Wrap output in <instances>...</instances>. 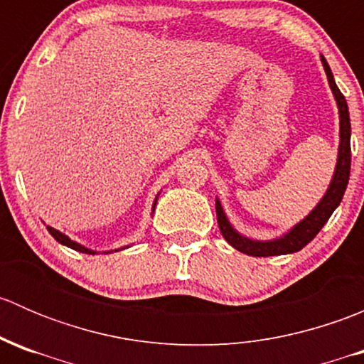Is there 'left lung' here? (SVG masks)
<instances>
[{
  "instance_id": "obj_1",
  "label": "left lung",
  "mask_w": 364,
  "mask_h": 364,
  "mask_svg": "<svg viewBox=\"0 0 364 364\" xmlns=\"http://www.w3.org/2000/svg\"><path fill=\"white\" fill-rule=\"evenodd\" d=\"M322 67H324L326 75H328L329 87L333 91V97L336 100L340 117V144H338V159H336L335 172H333L331 183L328 190L318 200L317 205L304 216L301 222L284 232L282 236L273 237V240H253V237L245 236L240 230L234 229L230 220L227 218L223 205L216 197V218H218V227L222 236L225 237L227 243L234 247L241 253H247L252 257H269V255H287V253L299 252L301 248L306 247L311 240L318 234V230L326 225L329 216L338 208L341 199H343L345 188L348 185V176H350V117H348L347 100L341 95L335 82L331 68H329L326 58L321 54Z\"/></svg>"
}]
</instances>
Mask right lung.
I'll list each match as a JSON object with an SVG mask.
<instances>
[{
    "label": "right lung",
    "instance_id": "1",
    "mask_svg": "<svg viewBox=\"0 0 364 364\" xmlns=\"http://www.w3.org/2000/svg\"><path fill=\"white\" fill-rule=\"evenodd\" d=\"M159 196H160V192H159ZM159 196H156V197H155V203H153V209H151V215H153V213H155L156 203H159ZM47 230H49V232H50V236H53V237H54V240H56V241H58V243L65 245V247L72 248V250H77V252H80V253H90V255H95V253H98L97 250H91V248H87V247H84V245L77 243V241L70 240V237L67 236V234H63V232H61V230L54 229V227H49V225H47ZM124 248H128V245H127V247H121V248H117V250H114V252H119V250H124ZM102 253H112V250H105V252H102Z\"/></svg>",
    "mask_w": 364,
    "mask_h": 364
}]
</instances>
